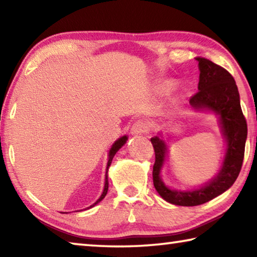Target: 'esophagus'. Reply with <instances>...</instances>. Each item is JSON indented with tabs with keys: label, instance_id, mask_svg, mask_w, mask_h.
I'll return each mask as SVG.
<instances>
[{
	"label": "esophagus",
	"instance_id": "obj_1",
	"mask_svg": "<svg viewBox=\"0 0 257 257\" xmlns=\"http://www.w3.org/2000/svg\"><path fill=\"white\" fill-rule=\"evenodd\" d=\"M151 130V124L145 120H138L133 124L132 134L133 135H142L146 134Z\"/></svg>",
	"mask_w": 257,
	"mask_h": 257
}]
</instances>
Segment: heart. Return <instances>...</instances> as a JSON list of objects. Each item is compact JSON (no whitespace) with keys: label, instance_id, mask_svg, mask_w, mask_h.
Segmentation results:
<instances>
[{"label":"heart","instance_id":"obj_1","mask_svg":"<svg viewBox=\"0 0 257 257\" xmlns=\"http://www.w3.org/2000/svg\"><path fill=\"white\" fill-rule=\"evenodd\" d=\"M170 85H171V84H169V82H164V84L161 85V88H162V89H167V88H169V87H170Z\"/></svg>","mask_w":257,"mask_h":257}]
</instances>
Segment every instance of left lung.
I'll use <instances>...</instances> for the list:
<instances>
[{"mask_svg": "<svg viewBox=\"0 0 257 257\" xmlns=\"http://www.w3.org/2000/svg\"><path fill=\"white\" fill-rule=\"evenodd\" d=\"M199 68L198 92L189 103L195 110H210L219 115L222 134L227 141L222 167L216 177L198 189L180 191L170 189L161 179V169L167 156V145L163 139L151 138L155 152L153 184L156 191L175 205L196 206L219 196L229 189L240 172L247 138V122L242 114L239 92L233 77L224 68L205 58H196Z\"/></svg>", "mask_w": 257, "mask_h": 257, "instance_id": "8db88e82", "label": "left lung"}]
</instances>
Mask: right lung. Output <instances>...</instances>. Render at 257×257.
Masks as SVG:
<instances>
[{"mask_svg":"<svg viewBox=\"0 0 257 257\" xmlns=\"http://www.w3.org/2000/svg\"><path fill=\"white\" fill-rule=\"evenodd\" d=\"M127 139H128V137H127V136H122L121 138H119L118 141H115V142H114V144L112 145L110 152H108V161H107L106 175H105V185H104L103 193H102V195H101V197H99V198L97 199V201L93 204V205H90L89 207H87V208H90V207L95 206V205H96L97 203L101 202L102 199H103L104 197H105V195H106V193H107V189H108V181H107V170H108V167H110V165H111V162H112V160H113V156H114L116 152H118V151L121 149V147H122V146L125 144V142H127Z\"/></svg>","mask_w":257,"mask_h":257,"instance_id":"add662e5","label":"right lung"}]
</instances>
